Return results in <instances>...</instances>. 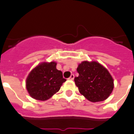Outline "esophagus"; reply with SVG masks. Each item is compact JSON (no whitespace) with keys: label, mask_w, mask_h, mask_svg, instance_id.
<instances>
[{"label":"esophagus","mask_w":134,"mask_h":134,"mask_svg":"<svg viewBox=\"0 0 134 134\" xmlns=\"http://www.w3.org/2000/svg\"><path fill=\"white\" fill-rule=\"evenodd\" d=\"M74 74H71V75L70 76V77L69 78V79L70 80H74Z\"/></svg>","instance_id":"esophagus-1"}]
</instances>
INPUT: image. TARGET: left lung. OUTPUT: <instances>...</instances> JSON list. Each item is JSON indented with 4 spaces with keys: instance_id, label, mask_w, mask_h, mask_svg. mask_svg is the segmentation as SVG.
Wrapping results in <instances>:
<instances>
[{
    "instance_id": "1",
    "label": "left lung",
    "mask_w": 134,
    "mask_h": 134,
    "mask_svg": "<svg viewBox=\"0 0 134 134\" xmlns=\"http://www.w3.org/2000/svg\"><path fill=\"white\" fill-rule=\"evenodd\" d=\"M79 76L74 78L80 93L90 102H102L112 92L114 84L109 71L96 61H83L77 67Z\"/></svg>"
}]
</instances>
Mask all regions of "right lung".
<instances>
[{
    "label": "right lung",
    "mask_w": 134,
    "mask_h": 134,
    "mask_svg": "<svg viewBox=\"0 0 134 134\" xmlns=\"http://www.w3.org/2000/svg\"><path fill=\"white\" fill-rule=\"evenodd\" d=\"M56 65L55 62H44L30 71L26 79V89L31 97L45 101L59 91L66 79Z\"/></svg>",
    "instance_id": "right-lung-1"
}]
</instances>
